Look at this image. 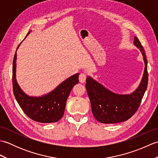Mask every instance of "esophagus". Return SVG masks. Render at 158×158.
Listing matches in <instances>:
<instances>
[{"mask_svg": "<svg viewBox=\"0 0 158 158\" xmlns=\"http://www.w3.org/2000/svg\"><path fill=\"white\" fill-rule=\"evenodd\" d=\"M86 75L85 73H81L79 75V82L80 83H85V80H86Z\"/></svg>", "mask_w": 158, "mask_h": 158, "instance_id": "34e87169", "label": "esophagus"}]
</instances>
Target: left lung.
Instances as JSON below:
<instances>
[{
	"instance_id": "obj_1",
	"label": "left lung",
	"mask_w": 158,
	"mask_h": 158,
	"mask_svg": "<svg viewBox=\"0 0 158 158\" xmlns=\"http://www.w3.org/2000/svg\"><path fill=\"white\" fill-rule=\"evenodd\" d=\"M134 44L141 52L145 62V70L143 78L135 91L130 94H118L106 88L105 86L88 77L86 89L91 103L94 116L102 123H119L130 119L141 102L148 83L147 60L145 52L139 39L135 36Z\"/></svg>"
}]
</instances>
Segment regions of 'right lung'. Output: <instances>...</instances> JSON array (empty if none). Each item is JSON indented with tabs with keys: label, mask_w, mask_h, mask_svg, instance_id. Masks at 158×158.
Returning <instances> with one entry per match:
<instances>
[{
	"label": "right lung",
	"mask_w": 158,
	"mask_h": 158,
	"mask_svg": "<svg viewBox=\"0 0 158 158\" xmlns=\"http://www.w3.org/2000/svg\"><path fill=\"white\" fill-rule=\"evenodd\" d=\"M31 31L28 33V35ZM21 44V43H20ZM20 44L18 47H19ZM15 52L13 63V90L17 102L29 118L40 123L57 122L64 113L67 98L74 85L79 83V73L64 81L48 94L39 97L30 96L20 88L16 80Z\"/></svg>",
	"instance_id": "add662e5"
}]
</instances>
